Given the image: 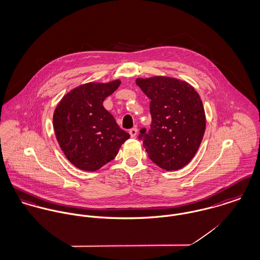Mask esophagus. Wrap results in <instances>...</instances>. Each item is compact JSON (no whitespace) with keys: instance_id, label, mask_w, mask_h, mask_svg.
<instances>
[{"instance_id":"34e87169","label":"esophagus","mask_w":260,"mask_h":260,"mask_svg":"<svg viewBox=\"0 0 260 260\" xmlns=\"http://www.w3.org/2000/svg\"><path fill=\"white\" fill-rule=\"evenodd\" d=\"M129 135H131V137L132 138H135L136 136H137V134H138V128H136V127H133V128H131L129 129Z\"/></svg>"}]
</instances>
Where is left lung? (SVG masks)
Instances as JSON below:
<instances>
[{
  "label": "left lung",
  "instance_id": "8db88e82",
  "mask_svg": "<svg viewBox=\"0 0 260 260\" xmlns=\"http://www.w3.org/2000/svg\"><path fill=\"white\" fill-rule=\"evenodd\" d=\"M136 83L150 100V129L140 135L148 157L167 172L182 169L196 155L205 132L200 94L190 84L171 77L138 78Z\"/></svg>",
  "mask_w": 260,
  "mask_h": 260
}]
</instances>
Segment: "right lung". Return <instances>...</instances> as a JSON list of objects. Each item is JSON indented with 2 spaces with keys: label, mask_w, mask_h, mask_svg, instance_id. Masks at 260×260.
Listing matches in <instances>:
<instances>
[{
  "label": "right lung",
  "mask_w": 260,
  "mask_h": 260,
  "mask_svg": "<svg viewBox=\"0 0 260 260\" xmlns=\"http://www.w3.org/2000/svg\"><path fill=\"white\" fill-rule=\"evenodd\" d=\"M90 82L71 89L58 102L53 125L66 157L79 170L95 172L116 157L129 135L103 106L120 85Z\"/></svg>",
  "instance_id": "obj_1"
}]
</instances>
